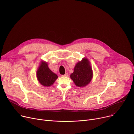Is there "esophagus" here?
Masks as SVG:
<instances>
[{"mask_svg":"<svg viewBox=\"0 0 134 134\" xmlns=\"http://www.w3.org/2000/svg\"><path fill=\"white\" fill-rule=\"evenodd\" d=\"M68 75H68V73H66V74H65V75H64L63 76H65V77H68Z\"/></svg>","mask_w":134,"mask_h":134,"instance_id":"1","label":"esophagus"}]
</instances>
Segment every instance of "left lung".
<instances>
[{
    "instance_id": "left-lung-1",
    "label": "left lung",
    "mask_w": 134,
    "mask_h": 134,
    "mask_svg": "<svg viewBox=\"0 0 134 134\" xmlns=\"http://www.w3.org/2000/svg\"><path fill=\"white\" fill-rule=\"evenodd\" d=\"M93 75L91 63L87 58L84 57L76 64L74 72L70 74V77L76 86L84 87L91 82Z\"/></svg>"
}]
</instances>
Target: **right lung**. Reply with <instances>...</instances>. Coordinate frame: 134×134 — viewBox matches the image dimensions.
Returning <instances> with one entry per match:
<instances>
[{"mask_svg": "<svg viewBox=\"0 0 134 134\" xmlns=\"http://www.w3.org/2000/svg\"><path fill=\"white\" fill-rule=\"evenodd\" d=\"M36 77L41 85L49 87L53 84L58 77L49 69L48 63L42 60L36 71Z\"/></svg>", "mask_w": 134, "mask_h": 134, "instance_id": "1", "label": "right lung"}]
</instances>
